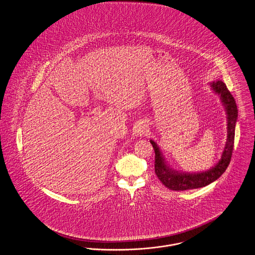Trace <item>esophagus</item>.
I'll return each instance as SVG.
<instances>
[{
  "instance_id": "obj_1",
  "label": "esophagus",
  "mask_w": 255,
  "mask_h": 255,
  "mask_svg": "<svg viewBox=\"0 0 255 255\" xmlns=\"http://www.w3.org/2000/svg\"><path fill=\"white\" fill-rule=\"evenodd\" d=\"M135 134L139 136H142V135H145L148 133V126L146 123L144 122H141V123H138L136 126H135Z\"/></svg>"
}]
</instances>
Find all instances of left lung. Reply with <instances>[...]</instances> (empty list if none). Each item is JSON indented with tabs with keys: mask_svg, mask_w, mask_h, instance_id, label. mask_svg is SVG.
Masks as SVG:
<instances>
[{
	"mask_svg": "<svg viewBox=\"0 0 255 255\" xmlns=\"http://www.w3.org/2000/svg\"><path fill=\"white\" fill-rule=\"evenodd\" d=\"M212 90L220 96L225 107L227 120V138L221 159L210 169L198 172H183L170 167L165 160L157 143L150 139L155 151V173L166 188L172 191H186L202 188L222 176L230 163L234 145L235 126L238 119V109L234 97L227 90L225 83L217 81L210 83Z\"/></svg>",
	"mask_w": 255,
	"mask_h": 255,
	"instance_id": "obj_1",
	"label": "left lung"
}]
</instances>
